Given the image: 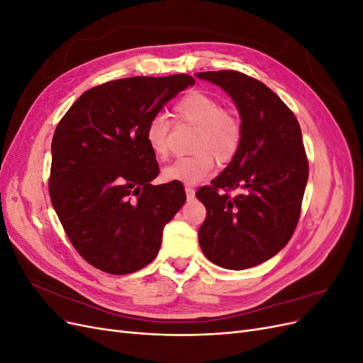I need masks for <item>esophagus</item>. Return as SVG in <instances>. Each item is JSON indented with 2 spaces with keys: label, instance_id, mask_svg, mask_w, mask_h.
Wrapping results in <instances>:
<instances>
[{
  "label": "esophagus",
  "instance_id": "34e87169",
  "mask_svg": "<svg viewBox=\"0 0 363 363\" xmlns=\"http://www.w3.org/2000/svg\"><path fill=\"white\" fill-rule=\"evenodd\" d=\"M184 192H186V196H188V200H192L195 196V191H194V188H191V186H186Z\"/></svg>",
  "mask_w": 363,
  "mask_h": 363
}]
</instances>
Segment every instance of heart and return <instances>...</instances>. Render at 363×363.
<instances>
[{"label":"heart","instance_id":"b5f03b06","mask_svg":"<svg viewBox=\"0 0 363 363\" xmlns=\"http://www.w3.org/2000/svg\"><path fill=\"white\" fill-rule=\"evenodd\" d=\"M179 119L196 125L192 156L175 159L162 171L164 182H179L195 184L207 177L213 169V157L219 163L230 162L239 150L242 139V127L239 119L223 111V106L215 98L203 92H191L175 104ZM169 123L156 115L150 119L145 130V139L150 150L157 157H167L169 152Z\"/></svg>","mask_w":363,"mask_h":363}]
</instances>
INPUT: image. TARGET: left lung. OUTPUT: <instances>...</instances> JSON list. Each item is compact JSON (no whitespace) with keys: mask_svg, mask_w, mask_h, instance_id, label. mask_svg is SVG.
Returning a JSON list of instances; mask_svg holds the SVG:
<instances>
[{"mask_svg":"<svg viewBox=\"0 0 363 363\" xmlns=\"http://www.w3.org/2000/svg\"><path fill=\"white\" fill-rule=\"evenodd\" d=\"M232 98L242 139L236 156L196 191L207 211L199 230L204 256L225 269H247L274 257L289 242L309 177L301 128L268 86L238 71L196 72ZM238 189L228 197L222 191Z\"/></svg>","mask_w":363,"mask_h":363,"instance_id":"1","label":"left lung"}]
</instances>
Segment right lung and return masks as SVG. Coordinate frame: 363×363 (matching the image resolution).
Listing matches in <instances>:
<instances>
[{
  "instance_id": "obj_1",
  "label": "right lung",
  "mask_w": 363,
  "mask_h": 363,
  "mask_svg": "<svg viewBox=\"0 0 363 363\" xmlns=\"http://www.w3.org/2000/svg\"><path fill=\"white\" fill-rule=\"evenodd\" d=\"M188 74L130 77L86 91L51 144L50 196L79 255L115 276L156 259L163 227L186 201L183 184L159 175L145 130L169 100L192 86Z\"/></svg>"
}]
</instances>
